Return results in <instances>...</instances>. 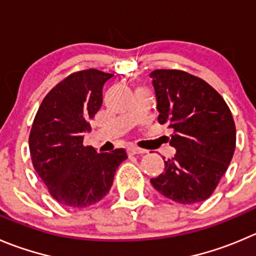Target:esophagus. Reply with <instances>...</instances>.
<instances>
[{
  "label": "esophagus",
  "mask_w": 256,
  "mask_h": 256,
  "mask_svg": "<svg viewBox=\"0 0 256 256\" xmlns=\"http://www.w3.org/2000/svg\"><path fill=\"white\" fill-rule=\"evenodd\" d=\"M126 152H128V154L130 156H136V154H143V153H146V150H140V148H137V147H130L126 150Z\"/></svg>",
  "instance_id": "1"
}]
</instances>
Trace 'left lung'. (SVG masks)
Instances as JSON below:
<instances>
[{"label": "left lung", "mask_w": 256, "mask_h": 256, "mask_svg": "<svg viewBox=\"0 0 256 256\" xmlns=\"http://www.w3.org/2000/svg\"><path fill=\"white\" fill-rule=\"evenodd\" d=\"M158 122L172 128L174 158L152 186L174 202L191 205L212 194L228 170L236 144L232 116L222 96L200 78L181 70H154Z\"/></svg>", "instance_id": "obj_1"}]
</instances>
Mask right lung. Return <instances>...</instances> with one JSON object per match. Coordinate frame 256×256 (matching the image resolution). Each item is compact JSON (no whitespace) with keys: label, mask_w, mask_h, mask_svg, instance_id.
<instances>
[{"label":"right lung","mask_w":256,"mask_h":256,"mask_svg":"<svg viewBox=\"0 0 256 256\" xmlns=\"http://www.w3.org/2000/svg\"><path fill=\"white\" fill-rule=\"evenodd\" d=\"M113 74L82 70L65 78L44 98L28 138L31 160L51 196L64 206L82 208L110 190L126 153H99L82 144L89 120L103 103V86Z\"/></svg>","instance_id":"1"}]
</instances>
